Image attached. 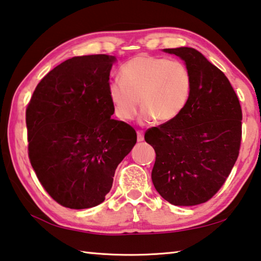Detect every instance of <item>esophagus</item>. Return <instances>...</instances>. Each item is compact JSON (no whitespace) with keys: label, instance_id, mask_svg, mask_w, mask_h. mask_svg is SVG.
<instances>
[{"label":"esophagus","instance_id":"34e87169","mask_svg":"<svg viewBox=\"0 0 261 261\" xmlns=\"http://www.w3.org/2000/svg\"><path fill=\"white\" fill-rule=\"evenodd\" d=\"M137 139H138V141H143L144 140V132L141 131V130L137 131Z\"/></svg>","mask_w":261,"mask_h":261}]
</instances>
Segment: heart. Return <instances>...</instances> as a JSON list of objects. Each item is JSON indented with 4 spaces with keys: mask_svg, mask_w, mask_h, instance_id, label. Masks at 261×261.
<instances>
[{
    "mask_svg": "<svg viewBox=\"0 0 261 261\" xmlns=\"http://www.w3.org/2000/svg\"><path fill=\"white\" fill-rule=\"evenodd\" d=\"M121 81L108 85V96L115 115L123 121L136 116L139 98L140 121L170 122L187 107L193 78L188 65L163 56L141 54L126 61L120 69Z\"/></svg>",
    "mask_w": 261,
    "mask_h": 261,
    "instance_id": "obj_1",
    "label": "heart"
}]
</instances>
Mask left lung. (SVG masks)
<instances>
[{
	"mask_svg": "<svg viewBox=\"0 0 261 261\" xmlns=\"http://www.w3.org/2000/svg\"><path fill=\"white\" fill-rule=\"evenodd\" d=\"M192 73L187 107L174 121L152 127L145 140L156 158L154 188L175 206L208 201L226 182L240 154L242 108L230 82L193 48H168Z\"/></svg>",
	"mask_w": 261,
	"mask_h": 261,
	"instance_id": "1",
	"label": "left lung"
}]
</instances>
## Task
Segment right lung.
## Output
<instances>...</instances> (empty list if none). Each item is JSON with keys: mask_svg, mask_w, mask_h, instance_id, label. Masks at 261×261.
Returning a JSON list of instances; mask_svg holds the SVG:
<instances>
[{"mask_svg": "<svg viewBox=\"0 0 261 261\" xmlns=\"http://www.w3.org/2000/svg\"><path fill=\"white\" fill-rule=\"evenodd\" d=\"M114 56H74L43 77L26 108L29 159L42 188L72 210L101 204L115 170L137 141L113 120L108 96Z\"/></svg>", "mask_w": 261, "mask_h": 261, "instance_id": "1", "label": "right lung"}]
</instances>
